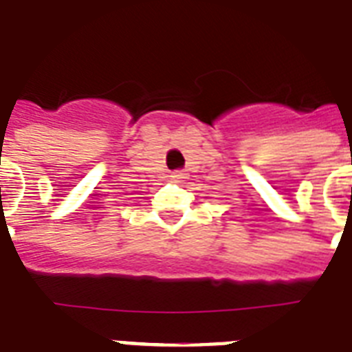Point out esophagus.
Instances as JSON below:
<instances>
[{
  "label": "esophagus",
  "instance_id": "esophagus-1",
  "mask_svg": "<svg viewBox=\"0 0 352 352\" xmlns=\"http://www.w3.org/2000/svg\"><path fill=\"white\" fill-rule=\"evenodd\" d=\"M170 178H173V179H178V182H179V179L185 178V173H182V170H178V173H174L173 176H170Z\"/></svg>",
  "mask_w": 352,
  "mask_h": 352
}]
</instances>
